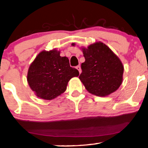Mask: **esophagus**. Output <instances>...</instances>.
I'll list each match as a JSON object with an SVG mask.
<instances>
[{
	"instance_id": "1",
	"label": "esophagus",
	"mask_w": 148,
	"mask_h": 148,
	"mask_svg": "<svg viewBox=\"0 0 148 148\" xmlns=\"http://www.w3.org/2000/svg\"><path fill=\"white\" fill-rule=\"evenodd\" d=\"M76 69L77 70V71H79V74L81 73L82 72V69H81V66H77L76 67Z\"/></svg>"
}]
</instances>
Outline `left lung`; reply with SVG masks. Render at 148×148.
<instances>
[{
  "mask_svg": "<svg viewBox=\"0 0 148 148\" xmlns=\"http://www.w3.org/2000/svg\"><path fill=\"white\" fill-rule=\"evenodd\" d=\"M82 51L86 61L81 64L79 78L86 89L99 97L116 91L122 83L124 71L120 59L102 42L90 45Z\"/></svg>",
  "mask_w": 148,
  "mask_h": 148,
  "instance_id": "8db88e82",
  "label": "left lung"
}]
</instances>
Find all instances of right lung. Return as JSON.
I'll return each mask as SVG.
<instances>
[{"mask_svg": "<svg viewBox=\"0 0 148 148\" xmlns=\"http://www.w3.org/2000/svg\"><path fill=\"white\" fill-rule=\"evenodd\" d=\"M78 76V71L70 66L69 59L53 49L37 56L29 69L27 82L37 97L51 100L66 91L72 77Z\"/></svg>", "mask_w": 148, "mask_h": 148, "instance_id": "obj_1", "label": "right lung"}]
</instances>
